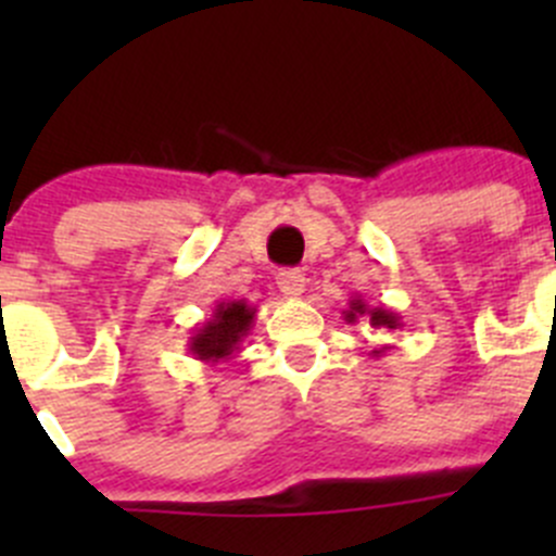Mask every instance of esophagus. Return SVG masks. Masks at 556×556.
Segmentation results:
<instances>
[{
	"label": "esophagus",
	"instance_id": "esophagus-1",
	"mask_svg": "<svg viewBox=\"0 0 556 556\" xmlns=\"http://www.w3.org/2000/svg\"><path fill=\"white\" fill-rule=\"evenodd\" d=\"M277 288L282 290V295H288V299H299L306 290V277L299 268H285V271L277 274Z\"/></svg>",
	"mask_w": 556,
	"mask_h": 556
}]
</instances>
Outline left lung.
I'll return each instance as SVG.
<instances>
[{
	"instance_id": "obj_1",
	"label": "left lung",
	"mask_w": 556,
	"mask_h": 556,
	"mask_svg": "<svg viewBox=\"0 0 556 556\" xmlns=\"http://www.w3.org/2000/svg\"><path fill=\"white\" fill-rule=\"evenodd\" d=\"M341 314H344L346 323H357V319H361V317H368L371 328L382 330V333H392V330L403 328L401 314L387 309V306H368L366 301H363V295H357V293L352 295L350 304H346V309L341 312ZM390 350H392V346H387V344L377 346V350H371V357H382Z\"/></svg>"
}]
</instances>
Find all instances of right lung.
I'll list each match as a JSON object with an SVG mask.
<instances>
[{
    "label": "right lung",
    "mask_w": 556,
    "mask_h": 556,
    "mask_svg": "<svg viewBox=\"0 0 556 556\" xmlns=\"http://www.w3.org/2000/svg\"><path fill=\"white\" fill-rule=\"evenodd\" d=\"M255 306L247 301H217L210 317L188 336V352L201 363H228L242 352L244 339L255 323Z\"/></svg>",
    "instance_id": "1"
}]
</instances>
